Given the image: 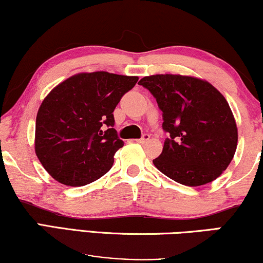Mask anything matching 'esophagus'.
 <instances>
[{
  "label": "esophagus",
  "mask_w": 263,
  "mask_h": 263,
  "mask_svg": "<svg viewBox=\"0 0 263 263\" xmlns=\"http://www.w3.org/2000/svg\"><path fill=\"white\" fill-rule=\"evenodd\" d=\"M149 139H150V136H149V135H144V136L142 137V138L137 139L136 142H138L139 144H145V143L149 142Z\"/></svg>",
  "instance_id": "obj_1"
}]
</instances>
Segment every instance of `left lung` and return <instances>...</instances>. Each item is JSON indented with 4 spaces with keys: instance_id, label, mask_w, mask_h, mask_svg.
Returning a JSON list of instances; mask_svg holds the SVG:
<instances>
[{
    "instance_id": "8db88e82",
    "label": "left lung",
    "mask_w": 263,
    "mask_h": 263,
    "mask_svg": "<svg viewBox=\"0 0 263 263\" xmlns=\"http://www.w3.org/2000/svg\"><path fill=\"white\" fill-rule=\"evenodd\" d=\"M155 96L170 138L153 163L184 186L212 182L231 163L237 125L227 99L206 80L194 76H145L138 82Z\"/></svg>"
}]
</instances>
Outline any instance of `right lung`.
I'll list each match as a JSON object with an SVG mask.
<instances>
[{"instance_id": "add662e5", "label": "right lung", "mask_w": 263, "mask_h": 263, "mask_svg": "<svg viewBox=\"0 0 263 263\" xmlns=\"http://www.w3.org/2000/svg\"><path fill=\"white\" fill-rule=\"evenodd\" d=\"M137 81L107 71L80 72L46 95L36 114L34 150L54 180L80 187L112 168L124 145L113 128V112ZM105 124L109 128L102 132Z\"/></svg>"}]
</instances>
